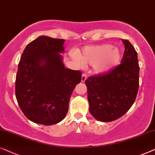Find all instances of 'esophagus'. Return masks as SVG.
<instances>
[{
    "label": "esophagus",
    "instance_id": "34e87169",
    "mask_svg": "<svg viewBox=\"0 0 155 155\" xmlns=\"http://www.w3.org/2000/svg\"><path fill=\"white\" fill-rule=\"evenodd\" d=\"M86 78H87V75H86V74H82V77H81V82H84L86 80Z\"/></svg>",
    "mask_w": 155,
    "mask_h": 155
}]
</instances>
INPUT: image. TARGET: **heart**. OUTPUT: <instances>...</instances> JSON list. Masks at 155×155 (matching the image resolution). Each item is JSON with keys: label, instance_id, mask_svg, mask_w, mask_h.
Here are the masks:
<instances>
[{"label": "heart", "instance_id": "b5f03b06", "mask_svg": "<svg viewBox=\"0 0 155 155\" xmlns=\"http://www.w3.org/2000/svg\"><path fill=\"white\" fill-rule=\"evenodd\" d=\"M81 65L90 64L97 74H104L120 64L122 52L119 48L105 43L85 47L79 56H75Z\"/></svg>", "mask_w": 155, "mask_h": 155}]
</instances>
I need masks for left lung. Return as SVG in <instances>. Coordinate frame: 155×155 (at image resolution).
Wrapping results in <instances>:
<instances>
[{"label":"left lung","instance_id":"1","mask_svg":"<svg viewBox=\"0 0 155 155\" xmlns=\"http://www.w3.org/2000/svg\"><path fill=\"white\" fill-rule=\"evenodd\" d=\"M125 51L121 64L107 74L90 77L88 89L89 112L97 120L109 122L125 114L136 98L139 87L137 52L128 40L122 39Z\"/></svg>","mask_w":155,"mask_h":155}]
</instances>
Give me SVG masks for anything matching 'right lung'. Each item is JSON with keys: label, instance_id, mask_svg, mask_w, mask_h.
Instances as JSON below:
<instances>
[{"label": "right lung", "instance_id": "add662e5", "mask_svg": "<svg viewBox=\"0 0 155 155\" xmlns=\"http://www.w3.org/2000/svg\"><path fill=\"white\" fill-rule=\"evenodd\" d=\"M64 39L41 36L25 48L18 64L15 95L27 119L45 126L66 116L74 89L81 71L65 68Z\"/></svg>", "mask_w": 155, "mask_h": 155}]
</instances>
